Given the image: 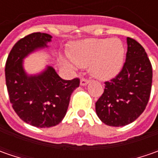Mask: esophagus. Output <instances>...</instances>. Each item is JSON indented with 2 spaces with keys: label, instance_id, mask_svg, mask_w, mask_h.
Masks as SVG:
<instances>
[{
  "label": "esophagus",
  "instance_id": "1",
  "mask_svg": "<svg viewBox=\"0 0 158 158\" xmlns=\"http://www.w3.org/2000/svg\"><path fill=\"white\" fill-rule=\"evenodd\" d=\"M89 82V79H86V78H82L80 83H81V85H82V86H85V85H87V84H88Z\"/></svg>",
  "mask_w": 158,
  "mask_h": 158
}]
</instances>
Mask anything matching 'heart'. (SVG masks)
I'll return each mask as SVG.
<instances>
[{
	"instance_id": "b5f03b06",
	"label": "heart",
	"mask_w": 158,
	"mask_h": 158,
	"mask_svg": "<svg viewBox=\"0 0 158 158\" xmlns=\"http://www.w3.org/2000/svg\"><path fill=\"white\" fill-rule=\"evenodd\" d=\"M124 54V46L118 39H89L76 44L69 56L78 67L90 66L91 75L105 80L114 76L120 70ZM65 64L74 68L68 61Z\"/></svg>"
}]
</instances>
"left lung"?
<instances>
[{"label": "left lung", "instance_id": "8db88e82", "mask_svg": "<svg viewBox=\"0 0 158 158\" xmlns=\"http://www.w3.org/2000/svg\"><path fill=\"white\" fill-rule=\"evenodd\" d=\"M127 52L121 71L105 82V89L96 102L101 121L111 127H123L135 121L145 110L152 84V66L144 48L127 38Z\"/></svg>", "mask_w": 158, "mask_h": 158}]
</instances>
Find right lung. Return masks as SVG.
Returning <instances> with one entry per match:
<instances>
[{"instance_id":"right-lung-1","label":"right lung","mask_w":158,"mask_h":158,"mask_svg":"<svg viewBox=\"0 0 158 158\" xmlns=\"http://www.w3.org/2000/svg\"><path fill=\"white\" fill-rule=\"evenodd\" d=\"M52 36L34 32L18 40L9 52L5 77L12 107L24 122L36 127H51L65 117L70 96L80 80H63L53 68L47 66L38 75H27L23 59L38 49L47 47Z\"/></svg>"}]
</instances>
